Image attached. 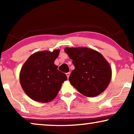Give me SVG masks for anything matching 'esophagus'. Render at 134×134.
<instances>
[{
	"label": "esophagus",
	"instance_id": "1",
	"mask_svg": "<svg viewBox=\"0 0 134 134\" xmlns=\"http://www.w3.org/2000/svg\"><path fill=\"white\" fill-rule=\"evenodd\" d=\"M69 75H70V72H67L66 73V76H67V77H68V78H69Z\"/></svg>",
	"mask_w": 134,
	"mask_h": 134
}]
</instances>
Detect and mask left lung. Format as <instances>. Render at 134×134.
<instances>
[{
	"label": "left lung",
	"mask_w": 134,
	"mask_h": 134,
	"mask_svg": "<svg viewBox=\"0 0 134 134\" xmlns=\"http://www.w3.org/2000/svg\"><path fill=\"white\" fill-rule=\"evenodd\" d=\"M75 69L69 77L71 85L87 97H94L107 88L111 77L109 63L99 52L87 47H66Z\"/></svg>",
	"instance_id": "1"
}]
</instances>
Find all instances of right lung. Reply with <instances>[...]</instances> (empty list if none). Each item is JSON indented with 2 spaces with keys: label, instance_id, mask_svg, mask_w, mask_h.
I'll list each match as a JSON object with an SVG mask.
<instances>
[{
  "label": "right lung",
  "instance_id": "right-lung-1",
  "mask_svg": "<svg viewBox=\"0 0 134 134\" xmlns=\"http://www.w3.org/2000/svg\"><path fill=\"white\" fill-rule=\"evenodd\" d=\"M59 49L34 53L25 62L20 72V83L23 90L32 99L49 102L57 95L62 84L67 80L65 74L60 72L54 61Z\"/></svg>",
  "mask_w": 134,
  "mask_h": 134
}]
</instances>
